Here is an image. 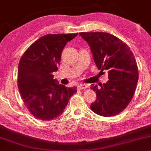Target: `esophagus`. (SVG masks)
<instances>
[{
	"label": "esophagus",
	"instance_id": "esophagus-1",
	"mask_svg": "<svg viewBox=\"0 0 151 151\" xmlns=\"http://www.w3.org/2000/svg\"><path fill=\"white\" fill-rule=\"evenodd\" d=\"M88 85L86 84H79L77 86V88L78 90H83V89H86L87 88Z\"/></svg>",
	"mask_w": 151,
	"mask_h": 151
}]
</instances>
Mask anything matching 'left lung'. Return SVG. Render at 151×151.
I'll return each mask as SVG.
<instances>
[{
    "mask_svg": "<svg viewBox=\"0 0 151 151\" xmlns=\"http://www.w3.org/2000/svg\"><path fill=\"white\" fill-rule=\"evenodd\" d=\"M88 43L99 70H108L109 81L91 85L97 98L91 105L94 113L104 117L116 116L125 109L134 94L138 80V66L128 45L105 32H81Z\"/></svg>",
    "mask_w": 151,
    "mask_h": 151,
    "instance_id": "1",
    "label": "left lung"
}]
</instances>
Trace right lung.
<instances>
[{"instance_id":"add662e5","label":"right lung","mask_w":151,"mask_h":151,"mask_svg":"<svg viewBox=\"0 0 151 151\" xmlns=\"http://www.w3.org/2000/svg\"><path fill=\"white\" fill-rule=\"evenodd\" d=\"M78 35L47 34L24 52L18 66L17 84L25 107L35 118L50 121L60 116L76 87H66L54 79L62 52Z\"/></svg>"}]
</instances>
